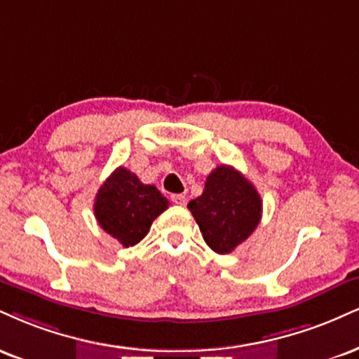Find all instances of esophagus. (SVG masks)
I'll use <instances>...</instances> for the list:
<instances>
[{
  "label": "esophagus",
  "instance_id": "esophagus-1",
  "mask_svg": "<svg viewBox=\"0 0 359 359\" xmlns=\"http://www.w3.org/2000/svg\"><path fill=\"white\" fill-rule=\"evenodd\" d=\"M170 198L177 205H185V202H187V198H185V196H182V194H174Z\"/></svg>",
  "mask_w": 359,
  "mask_h": 359
}]
</instances>
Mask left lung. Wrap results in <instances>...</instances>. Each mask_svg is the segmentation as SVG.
I'll list each match as a JSON object with an SVG mask.
<instances>
[{"mask_svg": "<svg viewBox=\"0 0 359 359\" xmlns=\"http://www.w3.org/2000/svg\"><path fill=\"white\" fill-rule=\"evenodd\" d=\"M202 237L214 252L229 254L257 227L262 201L256 187L231 165H219L205 179L202 196L189 202Z\"/></svg>", "mask_w": 359, "mask_h": 359, "instance_id": "1", "label": "left lung"}]
</instances>
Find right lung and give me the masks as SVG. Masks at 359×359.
<instances>
[{"instance_id":"obj_1","label":"right lung","mask_w":359,"mask_h":359,"mask_svg":"<svg viewBox=\"0 0 359 359\" xmlns=\"http://www.w3.org/2000/svg\"><path fill=\"white\" fill-rule=\"evenodd\" d=\"M168 201L155 185H145L125 167L111 172L95 197V217L107 234L132 248L149 234Z\"/></svg>"}]
</instances>
